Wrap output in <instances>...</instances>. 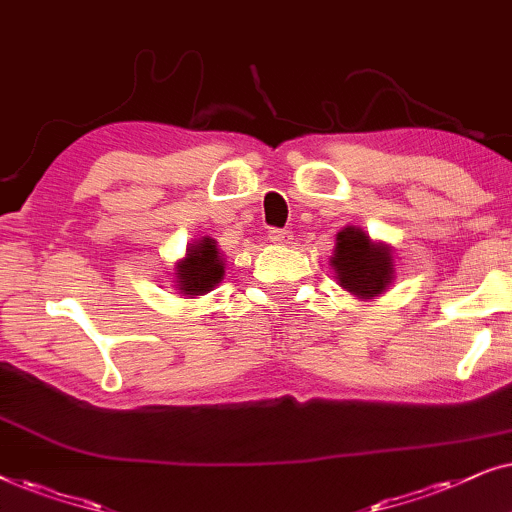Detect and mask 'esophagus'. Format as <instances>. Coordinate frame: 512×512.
Here are the masks:
<instances>
[{
    "mask_svg": "<svg viewBox=\"0 0 512 512\" xmlns=\"http://www.w3.org/2000/svg\"><path fill=\"white\" fill-rule=\"evenodd\" d=\"M269 238H271V243H290L292 234L288 229H271Z\"/></svg>",
    "mask_w": 512,
    "mask_h": 512,
    "instance_id": "esophagus-1",
    "label": "esophagus"
}]
</instances>
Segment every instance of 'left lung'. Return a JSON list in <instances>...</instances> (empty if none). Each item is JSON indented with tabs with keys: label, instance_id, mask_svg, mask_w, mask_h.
Listing matches in <instances>:
<instances>
[{
	"label": "left lung",
	"instance_id": "left-lung-1",
	"mask_svg": "<svg viewBox=\"0 0 512 512\" xmlns=\"http://www.w3.org/2000/svg\"><path fill=\"white\" fill-rule=\"evenodd\" d=\"M339 283L353 295L377 297L391 283V252L372 245L360 229L346 227L337 234V248L332 257Z\"/></svg>",
	"mask_w": 512,
	"mask_h": 512
}]
</instances>
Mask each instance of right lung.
Segmentation results:
<instances>
[{"label": "right lung", "mask_w": 512, "mask_h": 512, "mask_svg": "<svg viewBox=\"0 0 512 512\" xmlns=\"http://www.w3.org/2000/svg\"><path fill=\"white\" fill-rule=\"evenodd\" d=\"M177 285L182 295H203L213 290L224 276V264L213 238H203L187 250V257L177 264Z\"/></svg>", "instance_id": "1"}]
</instances>
